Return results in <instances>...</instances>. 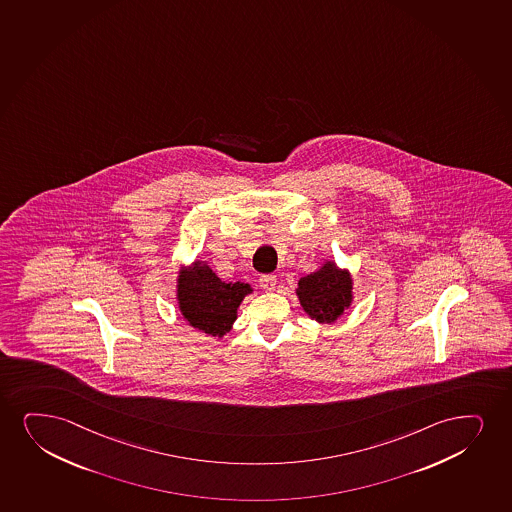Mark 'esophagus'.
Segmentation results:
<instances>
[{"label":"esophagus","mask_w":512,"mask_h":512,"mask_svg":"<svg viewBox=\"0 0 512 512\" xmlns=\"http://www.w3.org/2000/svg\"><path fill=\"white\" fill-rule=\"evenodd\" d=\"M276 276H272V274H265L260 278V288L264 291H274L276 290Z\"/></svg>","instance_id":"obj_1"}]
</instances>
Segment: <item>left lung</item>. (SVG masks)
Listing matches in <instances>:
<instances>
[{
	"label": "left lung",
	"instance_id": "1",
	"mask_svg": "<svg viewBox=\"0 0 512 512\" xmlns=\"http://www.w3.org/2000/svg\"><path fill=\"white\" fill-rule=\"evenodd\" d=\"M295 293L312 321L333 324L354 302V278L335 260H324L317 271L298 279Z\"/></svg>",
	"mask_w": 512,
	"mask_h": 512
}]
</instances>
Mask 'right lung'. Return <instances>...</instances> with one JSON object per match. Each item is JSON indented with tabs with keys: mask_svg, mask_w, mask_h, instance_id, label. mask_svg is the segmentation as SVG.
<instances>
[{
	"mask_svg": "<svg viewBox=\"0 0 512 512\" xmlns=\"http://www.w3.org/2000/svg\"><path fill=\"white\" fill-rule=\"evenodd\" d=\"M253 293L248 283L222 281L207 260L196 259L177 272V309L191 328L210 336H222L233 329L243 298Z\"/></svg>",
	"mask_w": 512,
	"mask_h": 512,
	"instance_id": "right-lung-1",
	"label": "right lung"
}]
</instances>
